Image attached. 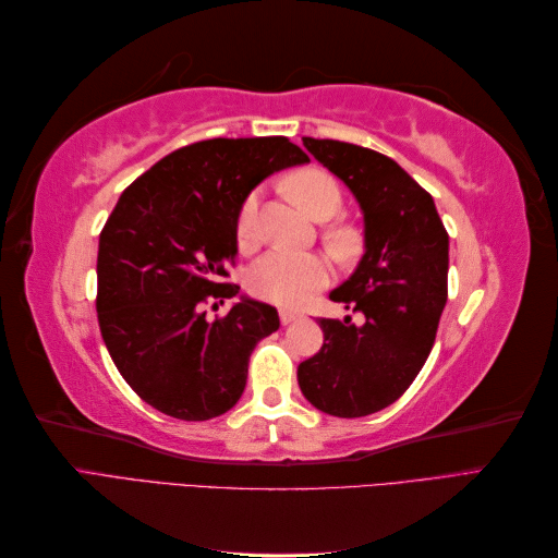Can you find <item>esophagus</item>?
Instances as JSON below:
<instances>
[{
	"mask_svg": "<svg viewBox=\"0 0 558 558\" xmlns=\"http://www.w3.org/2000/svg\"><path fill=\"white\" fill-rule=\"evenodd\" d=\"M302 314L300 312H295V310H279V318H281V324L283 326H289V324H293V320H298Z\"/></svg>",
	"mask_w": 558,
	"mask_h": 558,
	"instance_id": "obj_1",
	"label": "esophagus"
}]
</instances>
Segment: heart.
I'll list each match as a JSON object with an SVG mask.
<instances>
[{"label": "heart", "instance_id": "obj_1", "mask_svg": "<svg viewBox=\"0 0 558 558\" xmlns=\"http://www.w3.org/2000/svg\"><path fill=\"white\" fill-rule=\"evenodd\" d=\"M286 193L295 205L316 221L332 218L342 207V189L332 174L320 167H305L286 179ZM258 191L244 197L234 221V238L242 248L256 244V216H258ZM328 248L340 260H351L361 248V232L349 223H335L324 230ZM330 279V265L316 253H286L269 251L258 258L246 272V289L272 305L298 307L324 289Z\"/></svg>", "mask_w": 558, "mask_h": 558}]
</instances>
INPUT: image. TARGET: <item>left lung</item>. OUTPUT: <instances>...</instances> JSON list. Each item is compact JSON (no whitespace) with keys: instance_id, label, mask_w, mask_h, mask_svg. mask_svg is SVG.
<instances>
[{"instance_id":"obj_1","label":"left lung","mask_w":558,"mask_h":558,"mask_svg":"<svg viewBox=\"0 0 558 558\" xmlns=\"http://www.w3.org/2000/svg\"><path fill=\"white\" fill-rule=\"evenodd\" d=\"M356 195L365 253L330 293L363 324L318 318L324 347L298 365L300 391L316 410L356 418L393 404L424 367L447 305L449 234L430 193L373 148L302 140Z\"/></svg>"}]
</instances>
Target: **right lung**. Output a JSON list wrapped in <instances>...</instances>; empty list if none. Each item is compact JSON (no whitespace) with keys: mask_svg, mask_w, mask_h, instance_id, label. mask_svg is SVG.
I'll use <instances>...</instances> for the list:
<instances>
[{"mask_svg":"<svg viewBox=\"0 0 558 558\" xmlns=\"http://www.w3.org/2000/svg\"><path fill=\"white\" fill-rule=\"evenodd\" d=\"M310 162L286 137L207 140L172 150L134 179L99 232L97 320L118 373L150 408L207 421L244 393L251 351L279 328L272 305L228 283L244 197Z\"/></svg>","mask_w":558,"mask_h":558,"instance_id":"1","label":"right lung"}]
</instances>
